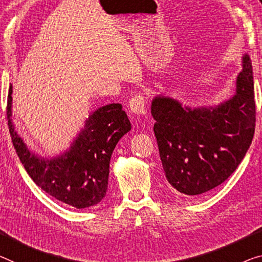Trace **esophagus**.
Returning <instances> with one entry per match:
<instances>
[{
	"label": "esophagus",
	"mask_w": 262,
	"mask_h": 262,
	"mask_svg": "<svg viewBox=\"0 0 262 262\" xmlns=\"http://www.w3.org/2000/svg\"><path fill=\"white\" fill-rule=\"evenodd\" d=\"M128 108L137 116H146V100L142 95H136L128 102Z\"/></svg>",
	"instance_id": "obj_1"
}]
</instances>
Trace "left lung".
<instances>
[{"mask_svg": "<svg viewBox=\"0 0 262 262\" xmlns=\"http://www.w3.org/2000/svg\"><path fill=\"white\" fill-rule=\"evenodd\" d=\"M235 92L213 106L192 107L171 96L151 103L154 131L168 184L198 195L223 184L244 159L255 128L254 80L248 54L241 57Z\"/></svg>", "mask_w": 262, "mask_h": 262, "instance_id": "8db88e82", "label": "left lung"}]
</instances>
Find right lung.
Instances as JSON below:
<instances>
[{
	"label": "right lung",
	"mask_w": 262,
	"mask_h": 262,
	"mask_svg": "<svg viewBox=\"0 0 262 262\" xmlns=\"http://www.w3.org/2000/svg\"><path fill=\"white\" fill-rule=\"evenodd\" d=\"M13 85L8 95L7 118L13 145L34 183L64 204L86 208L106 195L110 159L116 145L131 130L122 104L92 111L70 146L59 155L42 157L27 146L13 122Z\"/></svg>",
	"instance_id": "obj_1"
}]
</instances>
